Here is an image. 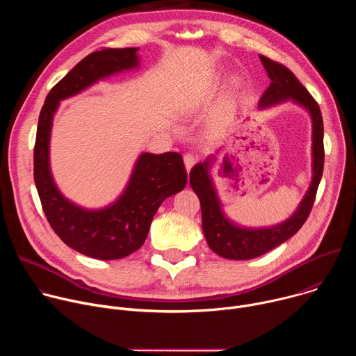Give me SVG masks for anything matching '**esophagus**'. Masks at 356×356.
Here are the masks:
<instances>
[{
  "mask_svg": "<svg viewBox=\"0 0 356 356\" xmlns=\"http://www.w3.org/2000/svg\"><path fill=\"white\" fill-rule=\"evenodd\" d=\"M183 161H184L186 170H187V173H188V172L191 170V168L197 163L198 158H197L195 155H193V154H186V155H184V158H183Z\"/></svg>",
  "mask_w": 356,
  "mask_h": 356,
  "instance_id": "1",
  "label": "esophagus"
}]
</instances>
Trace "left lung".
I'll return each instance as SVG.
<instances>
[{
	"label": "left lung",
	"mask_w": 356,
	"mask_h": 356,
	"mask_svg": "<svg viewBox=\"0 0 356 356\" xmlns=\"http://www.w3.org/2000/svg\"><path fill=\"white\" fill-rule=\"evenodd\" d=\"M259 59L270 79V86L259 99V110L277 106L284 101H293L310 114L313 125V177L298 207L287 220L270 227L248 228L231 221L222 210L217 188L210 175V169L216 163L217 156L210 155L204 162L197 163L191 169L190 186L200 200L202 232H204L206 241L217 255L232 261L258 258L291 238L306 222L313 209L324 169V125L316 99L286 66L262 55Z\"/></svg>",
	"instance_id": "left-lung-1"
}]
</instances>
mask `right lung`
Wrapping results in <instances>:
<instances>
[{
	"mask_svg": "<svg viewBox=\"0 0 356 356\" xmlns=\"http://www.w3.org/2000/svg\"><path fill=\"white\" fill-rule=\"evenodd\" d=\"M138 50L103 49L86 56L50 90L38 121L33 179L43 213L67 246L101 261L125 258L143 245L163 200L186 187L183 158L176 152L161 155L142 152L120 197L107 207L90 210L66 198L58 188L50 170V132L60 101L99 80L139 67Z\"/></svg>",
	"mask_w": 356,
	"mask_h": 356,
	"instance_id": "right-lung-1",
	"label": "right lung"
}]
</instances>
